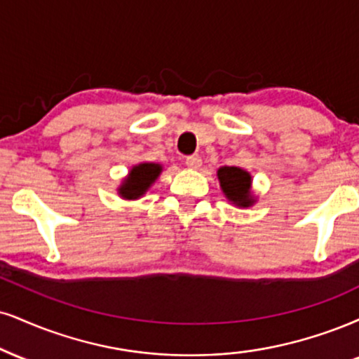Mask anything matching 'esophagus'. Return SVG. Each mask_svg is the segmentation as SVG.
<instances>
[{
    "instance_id": "34e87169",
    "label": "esophagus",
    "mask_w": 359,
    "mask_h": 359,
    "mask_svg": "<svg viewBox=\"0 0 359 359\" xmlns=\"http://www.w3.org/2000/svg\"><path fill=\"white\" fill-rule=\"evenodd\" d=\"M201 163H202V158L198 157V155H189V157L185 158V165L191 168L201 167Z\"/></svg>"
}]
</instances>
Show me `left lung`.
<instances>
[{
	"label": "left lung",
	"instance_id": "obj_1",
	"mask_svg": "<svg viewBox=\"0 0 359 359\" xmlns=\"http://www.w3.org/2000/svg\"><path fill=\"white\" fill-rule=\"evenodd\" d=\"M221 187L229 201L237 205L249 207L252 204L250 198V175L239 167H222L217 172Z\"/></svg>",
	"mask_w": 359,
	"mask_h": 359
}]
</instances>
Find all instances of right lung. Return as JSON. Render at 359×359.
<instances>
[{
  "mask_svg": "<svg viewBox=\"0 0 359 359\" xmlns=\"http://www.w3.org/2000/svg\"><path fill=\"white\" fill-rule=\"evenodd\" d=\"M161 170L162 167L158 163H140V165L133 167L128 179L120 187V194L125 198L140 197L150 187V184L157 179Z\"/></svg>",
  "mask_w": 359,
  "mask_h": 359,
  "instance_id": "1",
  "label": "right lung"
}]
</instances>
